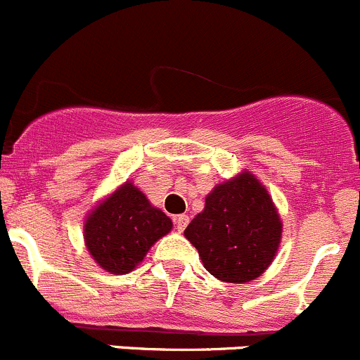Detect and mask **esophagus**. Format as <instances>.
Wrapping results in <instances>:
<instances>
[{
  "label": "esophagus",
  "instance_id": "obj_1",
  "mask_svg": "<svg viewBox=\"0 0 360 360\" xmlns=\"http://www.w3.org/2000/svg\"><path fill=\"white\" fill-rule=\"evenodd\" d=\"M187 224H188V215H185V213L175 217V226H176V231H179V233H181V231L187 227Z\"/></svg>",
  "mask_w": 360,
  "mask_h": 360
}]
</instances>
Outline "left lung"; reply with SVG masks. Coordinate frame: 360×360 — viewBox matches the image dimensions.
Wrapping results in <instances>:
<instances>
[{
    "instance_id": "left-lung-1",
    "label": "left lung",
    "mask_w": 360,
    "mask_h": 360,
    "mask_svg": "<svg viewBox=\"0 0 360 360\" xmlns=\"http://www.w3.org/2000/svg\"><path fill=\"white\" fill-rule=\"evenodd\" d=\"M282 226L268 188L243 169L213 187L205 210L184 234L210 275L222 282L247 283L259 278L278 254Z\"/></svg>"
}]
</instances>
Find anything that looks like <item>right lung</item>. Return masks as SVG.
Instances as JSON below:
<instances>
[{
    "label": "right lung",
    "mask_w": 360,
    "mask_h": 360,
    "mask_svg": "<svg viewBox=\"0 0 360 360\" xmlns=\"http://www.w3.org/2000/svg\"><path fill=\"white\" fill-rule=\"evenodd\" d=\"M172 229V219L126 180L85 217L84 241L99 268L112 275H127Z\"/></svg>",
    "instance_id": "add662e5"
}]
</instances>
